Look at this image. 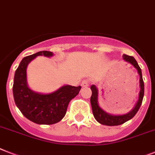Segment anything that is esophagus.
<instances>
[{"instance_id":"34e87169","label":"esophagus","mask_w":155,"mask_h":155,"mask_svg":"<svg viewBox=\"0 0 155 155\" xmlns=\"http://www.w3.org/2000/svg\"><path fill=\"white\" fill-rule=\"evenodd\" d=\"M81 86L82 87H87L89 86V81L88 80H84L81 82Z\"/></svg>"}]
</instances>
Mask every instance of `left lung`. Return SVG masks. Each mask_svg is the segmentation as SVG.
<instances>
[{
  "instance_id": "obj_1",
  "label": "left lung",
  "mask_w": 155,
  "mask_h": 155,
  "mask_svg": "<svg viewBox=\"0 0 155 155\" xmlns=\"http://www.w3.org/2000/svg\"><path fill=\"white\" fill-rule=\"evenodd\" d=\"M123 58L125 62H128L131 65H132L136 70L139 75V87H140V91L139 93V99L135 104V107L126 114L122 115H113L110 114L106 112L104 110L102 109L99 105L98 103V96H99V92L98 89L95 85H92L90 89L92 90V96L90 98V103H91L92 110H93V114L95 117L96 120L98 123L101 124L103 125H107V126H117V125L123 124L124 123L132 119L135 114L139 111V108L142 104L143 99L144 96V83L143 80V76H142V70L139 67V64L135 59V58L132 56H128L127 54L123 55Z\"/></svg>"
}]
</instances>
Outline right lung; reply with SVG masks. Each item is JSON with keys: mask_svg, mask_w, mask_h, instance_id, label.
I'll use <instances>...</instances> for the list:
<instances>
[{"mask_svg": "<svg viewBox=\"0 0 155 155\" xmlns=\"http://www.w3.org/2000/svg\"><path fill=\"white\" fill-rule=\"evenodd\" d=\"M51 58L53 52L43 51L24 58L15 72L12 93L16 105L27 119L37 124H54L62 120L70 101L79 93L81 86L65 85L56 91L41 93L31 89L27 67L37 56Z\"/></svg>", "mask_w": 155, "mask_h": 155, "instance_id": "1", "label": "right lung"}]
</instances>
